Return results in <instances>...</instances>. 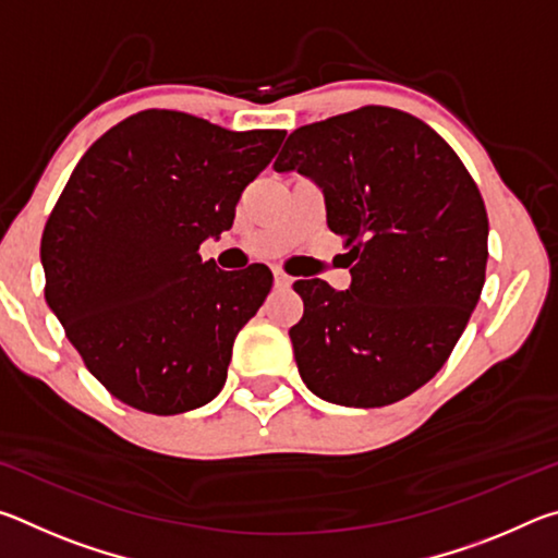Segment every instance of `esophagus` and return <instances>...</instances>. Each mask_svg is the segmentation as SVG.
<instances>
[{"instance_id": "1", "label": "esophagus", "mask_w": 558, "mask_h": 558, "mask_svg": "<svg viewBox=\"0 0 558 558\" xmlns=\"http://www.w3.org/2000/svg\"><path fill=\"white\" fill-rule=\"evenodd\" d=\"M272 278H276V286L278 288H288L290 286V276H286V272H282L280 268L272 270Z\"/></svg>"}]
</instances>
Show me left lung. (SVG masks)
Segmentation results:
<instances>
[{"label": "left lung", "mask_w": 558, "mask_h": 558, "mask_svg": "<svg viewBox=\"0 0 558 558\" xmlns=\"http://www.w3.org/2000/svg\"><path fill=\"white\" fill-rule=\"evenodd\" d=\"M276 172L313 179L342 235L349 290L295 280L298 372L319 399L376 409L448 362L485 286L487 211L452 147L409 112L366 106L290 132Z\"/></svg>", "instance_id": "obj_1"}]
</instances>
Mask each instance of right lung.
I'll return each mask as SVG.
<instances>
[{"label":"right lung","mask_w":558,"mask_h":558,"mask_svg":"<svg viewBox=\"0 0 558 558\" xmlns=\"http://www.w3.org/2000/svg\"><path fill=\"white\" fill-rule=\"evenodd\" d=\"M286 130L231 132L143 110L90 145L41 235L44 295L88 372L132 409L174 415L223 389L233 339L272 272H226L199 245L233 226Z\"/></svg>","instance_id":"obj_1"}]
</instances>
